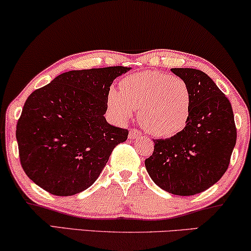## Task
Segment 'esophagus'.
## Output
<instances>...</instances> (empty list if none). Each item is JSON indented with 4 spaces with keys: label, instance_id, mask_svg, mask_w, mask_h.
<instances>
[{
    "label": "esophagus",
    "instance_id": "1",
    "mask_svg": "<svg viewBox=\"0 0 251 251\" xmlns=\"http://www.w3.org/2000/svg\"><path fill=\"white\" fill-rule=\"evenodd\" d=\"M138 137H140L139 130H137V129H130V131H129V138H130V139L138 138Z\"/></svg>",
    "mask_w": 251,
    "mask_h": 251
}]
</instances>
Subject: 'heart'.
Masks as SVG:
<instances>
[{"instance_id": "heart-1", "label": "heart", "mask_w": 251, "mask_h": 251, "mask_svg": "<svg viewBox=\"0 0 251 251\" xmlns=\"http://www.w3.org/2000/svg\"><path fill=\"white\" fill-rule=\"evenodd\" d=\"M120 88L121 92L111 89L107 95L109 111L120 121H126L138 111L144 129L162 138L175 136L187 125L191 92L181 78L146 71L123 78Z\"/></svg>"}]
</instances>
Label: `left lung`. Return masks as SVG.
Listing matches in <instances>:
<instances>
[{"instance_id": "8db88e82", "label": "left lung", "mask_w": 251, "mask_h": 251, "mask_svg": "<svg viewBox=\"0 0 251 251\" xmlns=\"http://www.w3.org/2000/svg\"><path fill=\"white\" fill-rule=\"evenodd\" d=\"M171 72L190 88V119L177 135L154 140L145 167L162 190L188 197L208 190L227 170L236 128L231 102L207 74L194 68Z\"/></svg>"}]
</instances>
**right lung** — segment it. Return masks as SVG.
<instances>
[{"label":"right lung","mask_w":251,"mask_h":251,"mask_svg":"<svg viewBox=\"0 0 251 251\" xmlns=\"http://www.w3.org/2000/svg\"><path fill=\"white\" fill-rule=\"evenodd\" d=\"M130 67L70 71L29 95L17 123L20 163L29 179L58 197L95 183L128 130L104 114L113 81Z\"/></svg>","instance_id":"1"}]
</instances>
